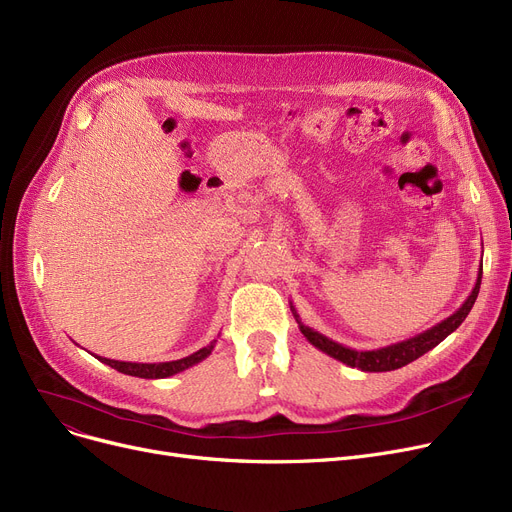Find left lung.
I'll return each instance as SVG.
<instances>
[{
    "label": "left lung",
    "mask_w": 512,
    "mask_h": 512,
    "mask_svg": "<svg viewBox=\"0 0 512 512\" xmlns=\"http://www.w3.org/2000/svg\"><path fill=\"white\" fill-rule=\"evenodd\" d=\"M479 286H481V265H479L477 282H475L471 294L467 297V301L459 309H456L450 317L442 319L440 324H436L434 328H429V330H425V332H421L413 338L400 340V342H394V344H388V346H382V348H373V351H355V348H348L340 342H334L328 336L319 334L313 328L305 326L301 321V315L297 313V309L292 307V303H290V311H292L294 319H297L301 334L315 348H319L321 353H326V355L334 357L336 361H342L344 365L357 367L361 371H394V369H400V367L409 365L411 361L419 359L427 351H432L434 346H438L446 336H450L456 328H459L465 321V317L469 315L475 299H477Z\"/></svg>",
    "instance_id": "obj_1"
}]
</instances>
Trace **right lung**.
<instances>
[{"label": "right lung", "instance_id": "right-lung-1", "mask_svg": "<svg viewBox=\"0 0 512 512\" xmlns=\"http://www.w3.org/2000/svg\"><path fill=\"white\" fill-rule=\"evenodd\" d=\"M218 340H213L211 344L199 348L197 353L188 355L184 359H178V361H168V363H130V361H114V359H105V357H97L101 363L114 367L116 371L120 373H126V375H134V378H145V380H161V378H170V375L174 373H180L188 367H193L197 363H201L205 357L211 355L213 346Z\"/></svg>", "mask_w": 512, "mask_h": 512}]
</instances>
